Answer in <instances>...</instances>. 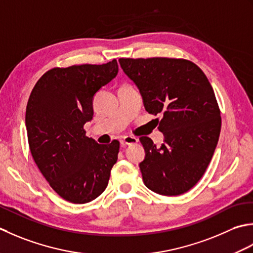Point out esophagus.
Segmentation results:
<instances>
[{
	"instance_id": "1",
	"label": "esophagus",
	"mask_w": 253,
	"mask_h": 253,
	"mask_svg": "<svg viewBox=\"0 0 253 253\" xmlns=\"http://www.w3.org/2000/svg\"><path fill=\"white\" fill-rule=\"evenodd\" d=\"M138 142V138L134 137V136H126L121 140V146H126V145H131V144H135Z\"/></svg>"
}]
</instances>
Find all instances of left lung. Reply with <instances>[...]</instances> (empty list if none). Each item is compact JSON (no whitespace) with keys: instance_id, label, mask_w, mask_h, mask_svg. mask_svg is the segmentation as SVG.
<instances>
[{"instance_id":"obj_1","label":"left lung","mask_w":253,"mask_h":253,"mask_svg":"<svg viewBox=\"0 0 253 253\" xmlns=\"http://www.w3.org/2000/svg\"><path fill=\"white\" fill-rule=\"evenodd\" d=\"M125 73L136 84L145 109L162 115L161 147L140 137V164L146 187L162 195H180L202 178L217 145L221 118L213 87L199 66L185 59L121 58Z\"/></svg>"}]
</instances>
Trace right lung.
Here are the masks:
<instances>
[{"label":"right lung","mask_w":253,"mask_h":253,"mask_svg":"<svg viewBox=\"0 0 253 253\" xmlns=\"http://www.w3.org/2000/svg\"><path fill=\"white\" fill-rule=\"evenodd\" d=\"M106 64L53 68L40 77L26 108V128L34 161L62 199L84 204L105 191L120 143L98 144L84 125L94 115L92 98L118 74Z\"/></svg>","instance_id":"right-lung-1"}]
</instances>
